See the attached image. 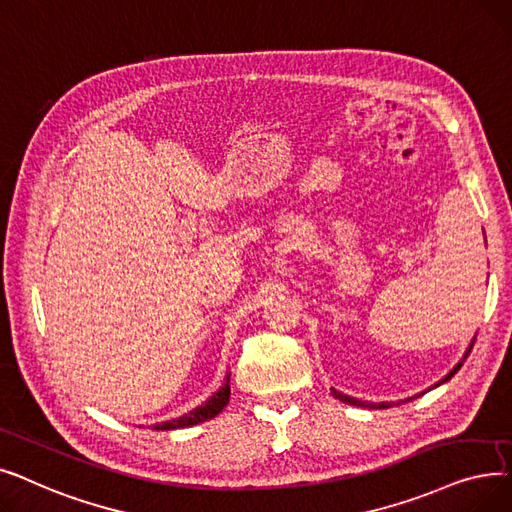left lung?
<instances>
[{"label": "left lung", "mask_w": 512, "mask_h": 512, "mask_svg": "<svg viewBox=\"0 0 512 512\" xmlns=\"http://www.w3.org/2000/svg\"><path fill=\"white\" fill-rule=\"evenodd\" d=\"M485 235V233H483ZM473 344H475V337L471 339V344H469V348H467V352L462 354V358L458 360V364L456 367L446 375V377H442L440 381H437L433 387H437V385H442V383H446V381H450L452 377H454V373L462 367V362L467 360V356H469V352H471V348H473ZM331 394L337 398V400H342L344 404H350V406H360V408H389V406H394L396 402H367V400H358V398H352V396H346V394H342V392H337V389H333L331 387ZM412 398H419V396H412ZM412 398H406V400H402V402H408V400H412ZM400 404V402H398Z\"/></svg>", "instance_id": "8db88e82"}]
</instances>
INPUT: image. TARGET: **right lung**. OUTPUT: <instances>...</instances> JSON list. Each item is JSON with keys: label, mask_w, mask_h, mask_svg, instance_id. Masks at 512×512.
Masks as SVG:
<instances>
[{"label": "right lung", "mask_w": 512, "mask_h": 512, "mask_svg": "<svg viewBox=\"0 0 512 512\" xmlns=\"http://www.w3.org/2000/svg\"><path fill=\"white\" fill-rule=\"evenodd\" d=\"M231 373L225 375L223 385L216 389V392L200 406H196L193 410H189L187 415L177 417V419H170L164 423H156L152 429L154 431H173V429H183V427H191V425H198L204 423L208 419H214L218 412H223V408L229 404L231 398Z\"/></svg>", "instance_id": "obj_1"}]
</instances>
